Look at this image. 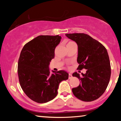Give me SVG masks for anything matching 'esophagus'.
Segmentation results:
<instances>
[{
    "label": "esophagus",
    "instance_id": "esophagus-1",
    "mask_svg": "<svg viewBox=\"0 0 121 121\" xmlns=\"http://www.w3.org/2000/svg\"><path fill=\"white\" fill-rule=\"evenodd\" d=\"M68 78H69V79H71V78H72V75H71L70 73H69V77Z\"/></svg>",
    "mask_w": 121,
    "mask_h": 121
}]
</instances>
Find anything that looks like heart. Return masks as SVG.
<instances>
[{"label": "heart", "instance_id": "1", "mask_svg": "<svg viewBox=\"0 0 121 121\" xmlns=\"http://www.w3.org/2000/svg\"><path fill=\"white\" fill-rule=\"evenodd\" d=\"M73 43V42H69L68 44H69V43Z\"/></svg>", "mask_w": 121, "mask_h": 121}]
</instances>
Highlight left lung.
<instances>
[{
  "instance_id": "obj_1",
  "label": "left lung",
  "mask_w": 121,
  "mask_h": 121,
  "mask_svg": "<svg viewBox=\"0 0 121 121\" xmlns=\"http://www.w3.org/2000/svg\"><path fill=\"white\" fill-rule=\"evenodd\" d=\"M67 37L78 46L77 69H87L82 76L75 72L73 76L81 81L80 84L72 89L76 97L84 101H92L99 98L109 82L111 67L107 51L103 45L87 34H67Z\"/></svg>"
}]
</instances>
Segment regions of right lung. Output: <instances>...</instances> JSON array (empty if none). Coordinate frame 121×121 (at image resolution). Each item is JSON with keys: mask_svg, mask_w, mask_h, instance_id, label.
Instances as JSON below:
<instances>
[{"mask_svg": "<svg viewBox=\"0 0 121 121\" xmlns=\"http://www.w3.org/2000/svg\"><path fill=\"white\" fill-rule=\"evenodd\" d=\"M61 39L59 35L39 36L26 43L20 53L17 67L20 85L26 95L38 103L54 99L59 84L68 79L67 71L52 70L51 73L49 68Z\"/></svg>", "mask_w": 121, "mask_h": 121, "instance_id": "obj_1", "label": "right lung"}]
</instances>
